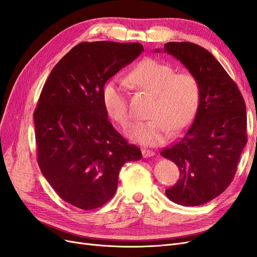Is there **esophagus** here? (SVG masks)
Returning <instances> with one entry per match:
<instances>
[{"instance_id":"34e87169","label":"esophagus","mask_w":257,"mask_h":257,"mask_svg":"<svg viewBox=\"0 0 257 257\" xmlns=\"http://www.w3.org/2000/svg\"><path fill=\"white\" fill-rule=\"evenodd\" d=\"M154 155V152L152 150H148V149H144L143 150V157L145 159H148V158H152Z\"/></svg>"}]
</instances>
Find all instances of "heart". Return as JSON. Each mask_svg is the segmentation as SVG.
<instances>
[{"label":"heart","instance_id":"heart-1","mask_svg":"<svg viewBox=\"0 0 257 257\" xmlns=\"http://www.w3.org/2000/svg\"><path fill=\"white\" fill-rule=\"evenodd\" d=\"M127 80L153 95L151 119L136 122L126 135L143 146H158L168 138L170 131L178 134L189 125L199 103V83L190 72L175 73L172 64L159 59L147 58L131 69ZM107 113L126 126L131 113L127 105L126 84L118 77L107 80L102 89Z\"/></svg>","mask_w":257,"mask_h":257}]
</instances>
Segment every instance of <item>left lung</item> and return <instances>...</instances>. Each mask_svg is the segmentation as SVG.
<instances>
[{
	"mask_svg": "<svg viewBox=\"0 0 257 257\" xmlns=\"http://www.w3.org/2000/svg\"><path fill=\"white\" fill-rule=\"evenodd\" d=\"M163 51L196 77L200 90L192 125L161 152L180 170V179L165 193L176 204L200 206L219 196L234 179L246 144L245 104L236 83L205 48L169 42Z\"/></svg>",
	"mask_w": 257,
	"mask_h": 257,
	"instance_id": "obj_1",
	"label": "left lung"
}]
</instances>
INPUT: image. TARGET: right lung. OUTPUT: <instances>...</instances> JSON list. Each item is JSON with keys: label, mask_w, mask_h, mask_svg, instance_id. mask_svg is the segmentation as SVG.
<instances>
[{"label": "right lung", "mask_w": 257, "mask_h": 257, "mask_svg": "<svg viewBox=\"0 0 257 257\" xmlns=\"http://www.w3.org/2000/svg\"><path fill=\"white\" fill-rule=\"evenodd\" d=\"M143 51L139 43H80L44 84L33 115L37 163L58 195L77 208L106 204L121 167L143 157L113 128L102 98L106 81Z\"/></svg>", "instance_id": "1"}]
</instances>
